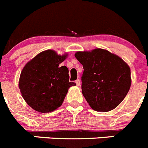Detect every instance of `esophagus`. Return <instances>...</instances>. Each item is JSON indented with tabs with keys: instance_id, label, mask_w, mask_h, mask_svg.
<instances>
[{
	"instance_id": "obj_1",
	"label": "esophagus",
	"mask_w": 148,
	"mask_h": 148,
	"mask_svg": "<svg viewBox=\"0 0 148 148\" xmlns=\"http://www.w3.org/2000/svg\"><path fill=\"white\" fill-rule=\"evenodd\" d=\"M75 82H76V84H77V86H80V80H79V79H77V80L75 81Z\"/></svg>"
}]
</instances>
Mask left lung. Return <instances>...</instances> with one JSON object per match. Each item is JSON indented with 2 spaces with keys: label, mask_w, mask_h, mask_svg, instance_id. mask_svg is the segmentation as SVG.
<instances>
[{
  "label": "left lung",
  "mask_w": 148,
  "mask_h": 148,
  "mask_svg": "<svg viewBox=\"0 0 148 148\" xmlns=\"http://www.w3.org/2000/svg\"><path fill=\"white\" fill-rule=\"evenodd\" d=\"M74 56L83 67L82 93L90 108L99 112L116 108L131 85L128 65L117 55L102 49L77 51Z\"/></svg>",
  "instance_id": "left-lung-1"
}]
</instances>
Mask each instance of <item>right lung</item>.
<instances>
[{"mask_svg": "<svg viewBox=\"0 0 148 148\" xmlns=\"http://www.w3.org/2000/svg\"><path fill=\"white\" fill-rule=\"evenodd\" d=\"M67 54L58 55L53 50L42 51L26 63L21 71L19 88L23 98L34 110L49 113L62 106L68 90L69 69L60 64Z\"/></svg>", "mask_w": 148, "mask_h": 148, "instance_id": "right-lung-1", "label": "right lung"}]
</instances>
